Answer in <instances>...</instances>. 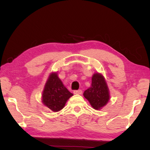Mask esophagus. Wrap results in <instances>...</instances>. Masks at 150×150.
I'll use <instances>...</instances> for the list:
<instances>
[{
  "mask_svg": "<svg viewBox=\"0 0 150 150\" xmlns=\"http://www.w3.org/2000/svg\"><path fill=\"white\" fill-rule=\"evenodd\" d=\"M73 93L75 94V95H81L82 94V91L81 90H76L73 91Z\"/></svg>",
  "mask_w": 150,
  "mask_h": 150,
  "instance_id": "esophagus-1",
  "label": "esophagus"
}]
</instances>
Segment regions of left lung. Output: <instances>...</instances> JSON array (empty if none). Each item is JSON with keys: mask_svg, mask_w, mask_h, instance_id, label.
<instances>
[{"mask_svg": "<svg viewBox=\"0 0 150 150\" xmlns=\"http://www.w3.org/2000/svg\"><path fill=\"white\" fill-rule=\"evenodd\" d=\"M83 96L95 110H100L110 99V92L104 76L99 73H94L91 87L85 91Z\"/></svg>", "mask_w": 150, "mask_h": 150, "instance_id": "1", "label": "left lung"}]
</instances>
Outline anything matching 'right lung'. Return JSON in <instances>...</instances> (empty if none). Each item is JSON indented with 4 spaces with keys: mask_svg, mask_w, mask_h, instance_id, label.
Wrapping results in <instances>:
<instances>
[{
    "mask_svg": "<svg viewBox=\"0 0 150 150\" xmlns=\"http://www.w3.org/2000/svg\"><path fill=\"white\" fill-rule=\"evenodd\" d=\"M73 95L70 93L58 77L57 72L50 73L42 93V103L54 112L63 108L67 100Z\"/></svg>",
    "mask_w": 150,
    "mask_h": 150,
    "instance_id": "1",
    "label": "right lung"
}]
</instances>
